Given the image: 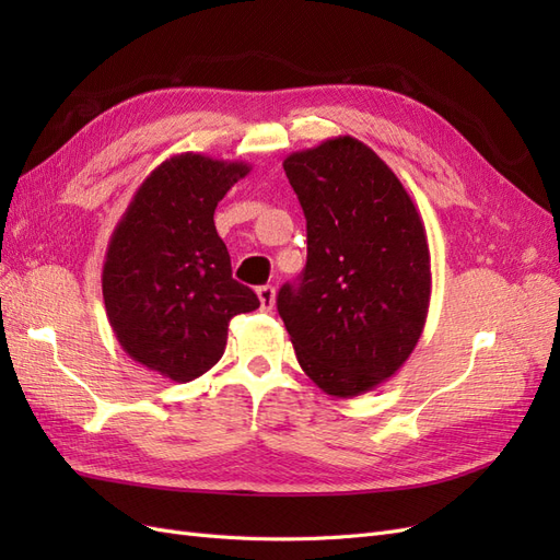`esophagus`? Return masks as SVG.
Here are the masks:
<instances>
[{
  "mask_svg": "<svg viewBox=\"0 0 560 560\" xmlns=\"http://www.w3.org/2000/svg\"><path fill=\"white\" fill-rule=\"evenodd\" d=\"M257 296H259V303H261V311H273L276 306V290L270 284H264L257 290Z\"/></svg>",
  "mask_w": 560,
  "mask_h": 560,
  "instance_id": "obj_1",
  "label": "esophagus"
}]
</instances>
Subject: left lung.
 <instances>
[{"mask_svg": "<svg viewBox=\"0 0 560 560\" xmlns=\"http://www.w3.org/2000/svg\"><path fill=\"white\" fill-rule=\"evenodd\" d=\"M282 167L306 214L308 259L296 284H282L278 313L322 393L358 397L397 374L425 327V224L387 163L350 135Z\"/></svg>", "mask_w": 560, "mask_h": 560, "instance_id": "8db88e82", "label": "left lung"}]
</instances>
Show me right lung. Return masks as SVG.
<instances>
[{
  "label": "right lung",
  "instance_id": "1",
  "mask_svg": "<svg viewBox=\"0 0 560 560\" xmlns=\"http://www.w3.org/2000/svg\"><path fill=\"white\" fill-rule=\"evenodd\" d=\"M249 171L191 151L171 156L140 184L109 238L103 299L116 341L175 383L210 371L231 317L259 308L257 294L231 278L214 229L217 202Z\"/></svg>",
  "mask_w": 560,
  "mask_h": 560
}]
</instances>
